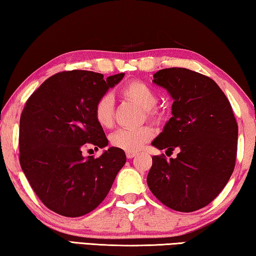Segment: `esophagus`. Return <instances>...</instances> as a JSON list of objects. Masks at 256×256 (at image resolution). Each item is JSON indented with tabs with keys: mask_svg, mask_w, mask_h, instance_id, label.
Instances as JSON below:
<instances>
[{
	"mask_svg": "<svg viewBox=\"0 0 256 256\" xmlns=\"http://www.w3.org/2000/svg\"><path fill=\"white\" fill-rule=\"evenodd\" d=\"M136 155V152H126V158H133Z\"/></svg>",
	"mask_w": 256,
	"mask_h": 256,
	"instance_id": "esophagus-1",
	"label": "esophagus"
}]
</instances>
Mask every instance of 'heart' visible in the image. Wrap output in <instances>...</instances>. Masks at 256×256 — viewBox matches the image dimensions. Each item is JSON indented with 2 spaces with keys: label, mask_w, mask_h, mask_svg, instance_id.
I'll return each mask as SVG.
<instances>
[{
  "label": "heart",
  "mask_w": 256,
  "mask_h": 256,
  "mask_svg": "<svg viewBox=\"0 0 256 256\" xmlns=\"http://www.w3.org/2000/svg\"><path fill=\"white\" fill-rule=\"evenodd\" d=\"M120 94L128 101L133 102L142 109L144 116L147 120L161 123L164 114L156 106L158 95L156 92L146 82L141 80H131L122 87ZM115 106L114 98L110 94H104L98 98L94 104V117L98 124L104 128H110L114 125ZM154 136L150 126H141L132 130H118L110 136L112 147L125 152H138Z\"/></svg>",
  "instance_id": "obj_1"
}]
</instances>
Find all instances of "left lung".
Segmentation results:
<instances>
[{
	"mask_svg": "<svg viewBox=\"0 0 256 256\" xmlns=\"http://www.w3.org/2000/svg\"><path fill=\"white\" fill-rule=\"evenodd\" d=\"M152 82L174 98L172 117L152 146L179 152L169 161L163 154L152 156L148 188L166 207L196 212L218 196L234 172L237 120L226 94L207 76L169 68L156 72Z\"/></svg>",
	"mask_w": 256,
	"mask_h": 256,
	"instance_id": "left-lung-1",
	"label": "left lung"
}]
</instances>
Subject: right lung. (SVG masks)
Returning <instances> with one entry per match:
<instances>
[{"label":"right lung","instance_id":"add662e5","mask_svg":"<svg viewBox=\"0 0 256 256\" xmlns=\"http://www.w3.org/2000/svg\"><path fill=\"white\" fill-rule=\"evenodd\" d=\"M124 74L93 71L58 72L26 101L19 123V162L41 202L62 216L90 212L104 200L126 162L120 148L98 158H84L82 150L108 144L94 117V104Z\"/></svg>","mask_w":256,"mask_h":256}]
</instances>
